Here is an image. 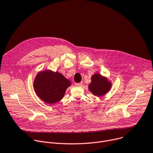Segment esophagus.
<instances>
[{"instance_id":"obj_1","label":"esophagus","mask_w":153,"mask_h":153,"mask_svg":"<svg viewBox=\"0 0 153 153\" xmlns=\"http://www.w3.org/2000/svg\"><path fill=\"white\" fill-rule=\"evenodd\" d=\"M82 85V82H79V83H76L75 84V85L76 86H81Z\"/></svg>"}]
</instances>
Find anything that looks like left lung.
Here are the masks:
<instances>
[{"label": "left lung", "mask_w": 153, "mask_h": 153, "mask_svg": "<svg viewBox=\"0 0 153 153\" xmlns=\"http://www.w3.org/2000/svg\"><path fill=\"white\" fill-rule=\"evenodd\" d=\"M111 87V83L108 79L100 74H95L91 78L88 89L95 96L102 97L108 92Z\"/></svg>", "instance_id": "obj_1"}]
</instances>
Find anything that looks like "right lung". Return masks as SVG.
<instances>
[{
    "mask_svg": "<svg viewBox=\"0 0 153 153\" xmlns=\"http://www.w3.org/2000/svg\"><path fill=\"white\" fill-rule=\"evenodd\" d=\"M71 85V81L62 74L51 70L39 72L34 81V88L37 96L49 104L62 100Z\"/></svg>",
    "mask_w": 153,
    "mask_h": 153,
    "instance_id": "1",
    "label": "right lung"
}]
</instances>
